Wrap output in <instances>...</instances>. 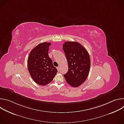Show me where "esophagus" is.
I'll return each instance as SVG.
<instances>
[{"mask_svg": "<svg viewBox=\"0 0 124 124\" xmlns=\"http://www.w3.org/2000/svg\"><path fill=\"white\" fill-rule=\"evenodd\" d=\"M57 70H58V71H59V70H60V67H57Z\"/></svg>", "mask_w": 124, "mask_h": 124, "instance_id": "obj_1", "label": "esophagus"}]
</instances>
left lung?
I'll list each match as a JSON object with an SVG mask.
<instances>
[{"instance_id":"left-lung-1","label":"left lung","mask_w":124,"mask_h":124,"mask_svg":"<svg viewBox=\"0 0 124 124\" xmlns=\"http://www.w3.org/2000/svg\"><path fill=\"white\" fill-rule=\"evenodd\" d=\"M63 49L68 65V71L64 77L71 86L78 87L86 80L90 71L89 54L80 44L76 42H65Z\"/></svg>"}]
</instances>
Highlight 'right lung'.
<instances>
[{"instance_id":"add662e5","label":"right lung","mask_w":124,"mask_h":124,"mask_svg":"<svg viewBox=\"0 0 124 124\" xmlns=\"http://www.w3.org/2000/svg\"><path fill=\"white\" fill-rule=\"evenodd\" d=\"M51 43L39 44L32 49L28 60L27 67L33 80L39 85L45 86L49 83L57 73L52 61L48 56Z\"/></svg>"}]
</instances>
